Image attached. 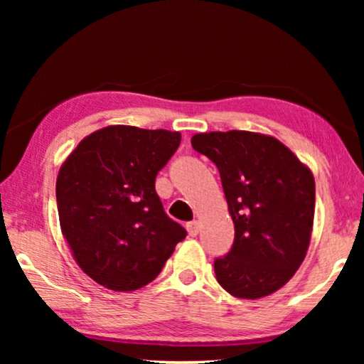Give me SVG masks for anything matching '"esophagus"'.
Masks as SVG:
<instances>
[{
    "label": "esophagus",
    "mask_w": 364,
    "mask_h": 364,
    "mask_svg": "<svg viewBox=\"0 0 364 364\" xmlns=\"http://www.w3.org/2000/svg\"><path fill=\"white\" fill-rule=\"evenodd\" d=\"M187 232H188V235H191V237H197L198 232H200V222H198V220L188 222L187 223Z\"/></svg>",
    "instance_id": "esophagus-1"
}]
</instances>
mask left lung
I'll use <instances>...</instances> for the list:
<instances>
[{
	"mask_svg": "<svg viewBox=\"0 0 364 364\" xmlns=\"http://www.w3.org/2000/svg\"><path fill=\"white\" fill-rule=\"evenodd\" d=\"M192 147L220 172L235 240L213 263L217 282L257 300L285 287L305 260L315 217V177L285 144L248 131L200 132Z\"/></svg>",
	"mask_w": 364,
	"mask_h": 364,
	"instance_id": "obj_1",
	"label": "left lung"
}]
</instances>
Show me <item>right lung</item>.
Masks as SVG:
<instances>
[{
    "label": "right lung",
    "instance_id": "right-lung-1",
    "mask_svg": "<svg viewBox=\"0 0 364 364\" xmlns=\"http://www.w3.org/2000/svg\"><path fill=\"white\" fill-rule=\"evenodd\" d=\"M181 132L107 126L89 134L59 168V225L79 268L114 291L151 283L187 235L164 212L156 176Z\"/></svg>",
    "mask_w": 364,
    "mask_h": 364
}]
</instances>
